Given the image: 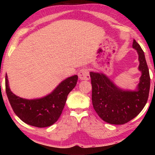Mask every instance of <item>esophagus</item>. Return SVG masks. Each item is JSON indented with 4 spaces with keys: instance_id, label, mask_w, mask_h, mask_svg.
<instances>
[{
    "instance_id": "esophagus-1",
    "label": "esophagus",
    "mask_w": 155,
    "mask_h": 155,
    "mask_svg": "<svg viewBox=\"0 0 155 155\" xmlns=\"http://www.w3.org/2000/svg\"><path fill=\"white\" fill-rule=\"evenodd\" d=\"M78 77L81 80H89L90 79V73L89 70L85 68L81 69L78 73Z\"/></svg>"
}]
</instances>
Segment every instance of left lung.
Returning a JSON list of instances; mask_svg holds the SVG:
<instances>
[{
	"instance_id": "obj_1",
	"label": "left lung",
	"mask_w": 155,
	"mask_h": 155,
	"mask_svg": "<svg viewBox=\"0 0 155 155\" xmlns=\"http://www.w3.org/2000/svg\"><path fill=\"white\" fill-rule=\"evenodd\" d=\"M133 48L138 54V69L141 73L135 90L120 88L102 72L90 73L94 109L102 120L109 124H124L130 121L141 111L148 101L150 78L145 55L135 40Z\"/></svg>"
}]
</instances>
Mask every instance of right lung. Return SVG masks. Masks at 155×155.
Masks as SVG:
<instances>
[{"label":"right lung","instance_id":"add662e5","mask_svg":"<svg viewBox=\"0 0 155 155\" xmlns=\"http://www.w3.org/2000/svg\"><path fill=\"white\" fill-rule=\"evenodd\" d=\"M77 80V75L65 78L51 93L35 99H25L15 95L9 88L7 75L5 77V88L15 115L26 124L43 128L50 127L58 120L68 95L74 88Z\"/></svg>","mask_w":155,"mask_h":155}]
</instances>
